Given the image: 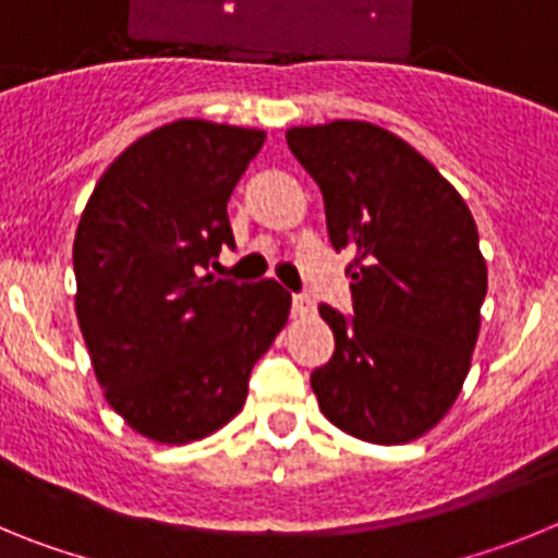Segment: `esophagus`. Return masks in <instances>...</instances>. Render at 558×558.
Masks as SVG:
<instances>
[{
    "instance_id": "obj_1",
    "label": "esophagus",
    "mask_w": 558,
    "mask_h": 558,
    "mask_svg": "<svg viewBox=\"0 0 558 558\" xmlns=\"http://www.w3.org/2000/svg\"><path fill=\"white\" fill-rule=\"evenodd\" d=\"M293 313L295 315H313L315 313V304L307 293H295L293 295Z\"/></svg>"
}]
</instances>
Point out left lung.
Returning <instances> with one entry per match:
<instances>
[{
    "mask_svg": "<svg viewBox=\"0 0 558 558\" xmlns=\"http://www.w3.org/2000/svg\"><path fill=\"white\" fill-rule=\"evenodd\" d=\"M322 186L329 243L352 251L354 315L322 304L335 354L310 377L324 416L372 445H408L461 393L486 299L477 226L456 186L372 122L290 128Z\"/></svg>",
    "mask_w": 558,
    "mask_h": 558,
    "instance_id": "8db88e82",
    "label": "left lung"
}]
</instances>
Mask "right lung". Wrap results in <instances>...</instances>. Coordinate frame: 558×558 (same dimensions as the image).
Instances as JSON below:
<instances>
[{"instance_id":"right-lung-1","label":"right lung","mask_w":558,"mask_h":558,"mask_svg":"<svg viewBox=\"0 0 558 558\" xmlns=\"http://www.w3.org/2000/svg\"><path fill=\"white\" fill-rule=\"evenodd\" d=\"M263 142L206 120L156 128L111 161L77 223L75 310L92 366L108 405L161 445L231 422L288 324L276 279L204 274L234 245L226 204Z\"/></svg>"}]
</instances>
